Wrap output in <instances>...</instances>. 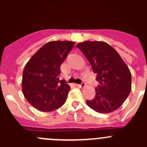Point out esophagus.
Here are the masks:
<instances>
[{
    "mask_svg": "<svg viewBox=\"0 0 147 147\" xmlns=\"http://www.w3.org/2000/svg\"><path fill=\"white\" fill-rule=\"evenodd\" d=\"M76 86H77L78 88H85V83L82 82V84H80V85H76Z\"/></svg>",
    "mask_w": 147,
    "mask_h": 147,
    "instance_id": "1",
    "label": "esophagus"
}]
</instances>
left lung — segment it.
<instances>
[{"mask_svg": "<svg viewBox=\"0 0 147 147\" xmlns=\"http://www.w3.org/2000/svg\"><path fill=\"white\" fill-rule=\"evenodd\" d=\"M96 74L99 85L96 96L86 103L99 113H109L117 110L131 91V73L119 53L107 42L85 41L76 45Z\"/></svg>", "mask_w": 147, "mask_h": 147, "instance_id": "left-lung-1", "label": "left lung"}]
</instances>
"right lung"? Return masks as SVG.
<instances>
[{"label": "right lung", "mask_w": 147, "mask_h": 147, "mask_svg": "<svg viewBox=\"0 0 147 147\" xmlns=\"http://www.w3.org/2000/svg\"><path fill=\"white\" fill-rule=\"evenodd\" d=\"M75 42L51 41L40 48L26 65L22 90L25 98L37 110L51 112L64 105L70 86L59 80L60 65Z\"/></svg>", "instance_id": "right-lung-1"}]
</instances>
